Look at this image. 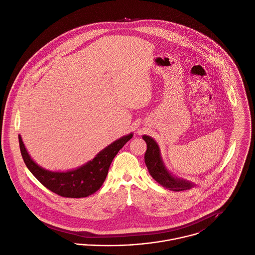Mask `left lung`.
<instances>
[{
	"instance_id": "1",
	"label": "left lung",
	"mask_w": 255,
	"mask_h": 255,
	"mask_svg": "<svg viewBox=\"0 0 255 255\" xmlns=\"http://www.w3.org/2000/svg\"><path fill=\"white\" fill-rule=\"evenodd\" d=\"M146 142V151L144 154V162L151 177L163 187L172 191H181L193 187L195 184L191 181L173 175L165 166L159 146L157 142L149 135H142Z\"/></svg>"
}]
</instances>
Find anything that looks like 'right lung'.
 Here are the masks:
<instances>
[{"instance_id": "obj_1", "label": "right lung", "mask_w": 255, "mask_h": 255, "mask_svg": "<svg viewBox=\"0 0 255 255\" xmlns=\"http://www.w3.org/2000/svg\"><path fill=\"white\" fill-rule=\"evenodd\" d=\"M132 135L130 132L122 136L102 149L92 160L67 171H52L40 166L29 154L21 135H19V142L28 169L44 186L61 196L80 198L87 197L100 189L113 159Z\"/></svg>"}]
</instances>
